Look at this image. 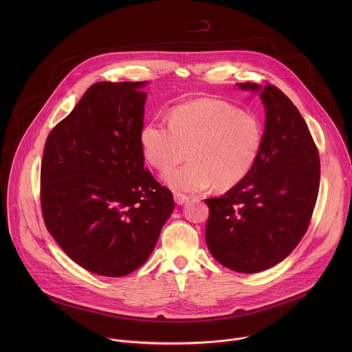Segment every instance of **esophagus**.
Returning a JSON list of instances; mask_svg holds the SVG:
<instances>
[{
    "instance_id": "34e87169",
    "label": "esophagus",
    "mask_w": 352,
    "mask_h": 352,
    "mask_svg": "<svg viewBox=\"0 0 352 352\" xmlns=\"http://www.w3.org/2000/svg\"><path fill=\"white\" fill-rule=\"evenodd\" d=\"M174 200H175L177 205H184L189 200V196L182 195V193H174Z\"/></svg>"
}]
</instances>
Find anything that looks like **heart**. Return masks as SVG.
I'll return each instance as SVG.
<instances>
[{
	"instance_id": "obj_1",
	"label": "heart",
	"mask_w": 352,
	"mask_h": 352,
	"mask_svg": "<svg viewBox=\"0 0 352 352\" xmlns=\"http://www.w3.org/2000/svg\"><path fill=\"white\" fill-rule=\"evenodd\" d=\"M139 139L144 159L159 171L181 163L188 150L190 162L164 177L175 192L193 193L212 185L226 190L255 167L263 122L258 114L221 100L197 98L175 106L170 122L157 118L146 122Z\"/></svg>"
}]
</instances>
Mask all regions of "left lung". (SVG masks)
Wrapping results in <instances>:
<instances>
[{
	"instance_id": "obj_1",
	"label": "left lung",
	"mask_w": 352,
	"mask_h": 352,
	"mask_svg": "<svg viewBox=\"0 0 352 352\" xmlns=\"http://www.w3.org/2000/svg\"><path fill=\"white\" fill-rule=\"evenodd\" d=\"M261 91L263 144L249 175L220 197L206 199V243L213 258L238 273L267 270L305 235L319 192L320 160L309 128L276 86L236 83Z\"/></svg>"
}]
</instances>
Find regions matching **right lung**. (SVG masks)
Returning <instances> with one entry per match:
<instances>
[{"mask_svg":"<svg viewBox=\"0 0 352 352\" xmlns=\"http://www.w3.org/2000/svg\"><path fill=\"white\" fill-rule=\"evenodd\" d=\"M144 85H91L44 146V224L75 263L106 277L140 267L174 210L171 190L143 164Z\"/></svg>","mask_w":352,"mask_h":352,"instance_id":"right-lung-1","label":"right lung"}]
</instances>
